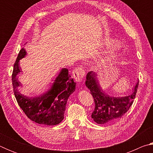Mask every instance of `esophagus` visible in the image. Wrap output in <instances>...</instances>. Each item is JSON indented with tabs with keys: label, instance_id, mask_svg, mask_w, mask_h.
<instances>
[{
	"label": "esophagus",
	"instance_id": "1",
	"mask_svg": "<svg viewBox=\"0 0 153 153\" xmlns=\"http://www.w3.org/2000/svg\"><path fill=\"white\" fill-rule=\"evenodd\" d=\"M85 71L82 67H79L74 69L73 71V76L77 82H82L84 81Z\"/></svg>",
	"mask_w": 153,
	"mask_h": 153
}]
</instances>
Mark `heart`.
Masks as SVG:
<instances>
[{
  "label": "heart",
  "mask_w": 153,
  "mask_h": 153,
  "mask_svg": "<svg viewBox=\"0 0 153 153\" xmlns=\"http://www.w3.org/2000/svg\"><path fill=\"white\" fill-rule=\"evenodd\" d=\"M104 45L106 48L112 50L96 63L95 67L98 69H106L113 65L120 56V53L117 49L120 46V42L117 40L113 38H107L104 41Z\"/></svg>",
  "instance_id": "1"
}]
</instances>
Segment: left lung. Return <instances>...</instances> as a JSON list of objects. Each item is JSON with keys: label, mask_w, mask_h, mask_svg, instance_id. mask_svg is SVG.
Segmentation results:
<instances>
[{"label": "left lung", "mask_w": 153, "mask_h": 153, "mask_svg": "<svg viewBox=\"0 0 153 153\" xmlns=\"http://www.w3.org/2000/svg\"><path fill=\"white\" fill-rule=\"evenodd\" d=\"M138 82L133 87L132 92L126 97H115L105 93L98 80L97 74L93 71L87 74L86 86L94 100L95 108L92 118L98 124L111 123L119 120L129 110L134 102Z\"/></svg>", "instance_id": "8db88e82"}]
</instances>
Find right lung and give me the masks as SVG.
I'll return each instance as SVG.
<instances>
[{
    "label": "right lung",
    "mask_w": 153,
    "mask_h": 153,
    "mask_svg": "<svg viewBox=\"0 0 153 153\" xmlns=\"http://www.w3.org/2000/svg\"><path fill=\"white\" fill-rule=\"evenodd\" d=\"M27 52L21 49L14 64L12 82L15 97L27 117L38 124L55 126L64 119L68 98L76 90V83L71 78L68 69L62 68L47 91L38 96L27 97L21 93L18 88L22 86L17 75L22 72L19 62L25 57Z\"/></svg>",
    "instance_id": "obj_1"
}]
</instances>
